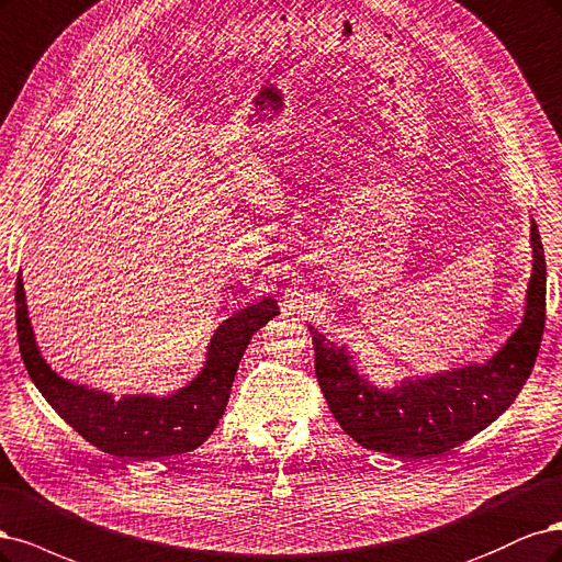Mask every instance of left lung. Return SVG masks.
Masks as SVG:
<instances>
[{"label":"left lung","instance_id":"1","mask_svg":"<svg viewBox=\"0 0 562 562\" xmlns=\"http://www.w3.org/2000/svg\"><path fill=\"white\" fill-rule=\"evenodd\" d=\"M530 243L535 263L525 317L485 364H467L378 390L357 373L346 346H334L311 327L324 400L359 446L404 460L437 458L476 437L514 404L532 373L547 319V261L535 222Z\"/></svg>","mask_w":562,"mask_h":562}]
</instances>
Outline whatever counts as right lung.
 <instances>
[{
	"mask_svg": "<svg viewBox=\"0 0 562 562\" xmlns=\"http://www.w3.org/2000/svg\"><path fill=\"white\" fill-rule=\"evenodd\" d=\"M276 315L278 301L263 299L222 322L210 340L203 371L179 392L114 400L106 392L69 383L46 364L30 327L23 278L15 280L18 346L32 383L86 441L128 460L170 458L201 446L222 420L249 338Z\"/></svg>",
	"mask_w": 562,
	"mask_h": 562,
	"instance_id": "right-lung-1",
	"label": "right lung"
}]
</instances>
